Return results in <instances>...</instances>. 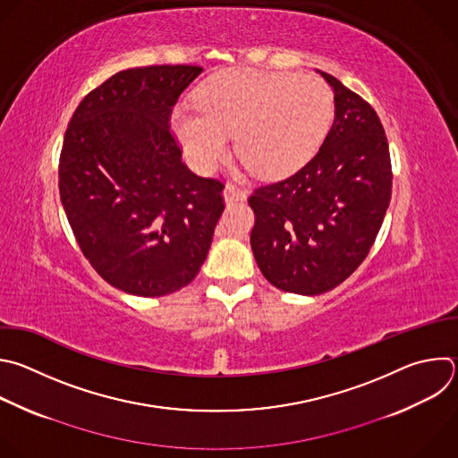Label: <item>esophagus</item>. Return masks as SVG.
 <instances>
[{
	"mask_svg": "<svg viewBox=\"0 0 458 458\" xmlns=\"http://www.w3.org/2000/svg\"><path fill=\"white\" fill-rule=\"evenodd\" d=\"M223 194H225L226 201H244L246 199V192L242 189H239L235 183H226Z\"/></svg>",
	"mask_w": 458,
	"mask_h": 458,
	"instance_id": "1",
	"label": "esophagus"
}]
</instances>
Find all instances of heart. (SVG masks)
<instances>
[{
    "mask_svg": "<svg viewBox=\"0 0 458 458\" xmlns=\"http://www.w3.org/2000/svg\"><path fill=\"white\" fill-rule=\"evenodd\" d=\"M196 109L173 114L189 162L214 171L235 136L239 158L259 176L276 178L306 164L333 120V95L317 77L287 72L228 70L208 79L194 97Z\"/></svg>",
    "mask_w": 458,
    "mask_h": 458,
    "instance_id": "1",
    "label": "heart"
}]
</instances>
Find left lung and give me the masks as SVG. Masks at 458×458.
<instances>
[{
  "label": "left lung",
  "instance_id": "obj_1",
  "mask_svg": "<svg viewBox=\"0 0 458 458\" xmlns=\"http://www.w3.org/2000/svg\"><path fill=\"white\" fill-rule=\"evenodd\" d=\"M335 122L317 155L293 176L248 198L250 244L278 289L320 294L349 278L369 255L392 196L388 140L374 107L336 77Z\"/></svg>",
  "mask_w": 458,
  "mask_h": 458
}]
</instances>
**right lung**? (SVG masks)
Masks as SVG:
<instances>
[{"label": "right lung", "instance_id": "obj_1", "mask_svg": "<svg viewBox=\"0 0 458 458\" xmlns=\"http://www.w3.org/2000/svg\"><path fill=\"white\" fill-rule=\"evenodd\" d=\"M192 64L131 68L77 106L59 158V194L77 244L113 287L164 296L191 284L225 210L223 182L182 162L171 131Z\"/></svg>", "mask_w": 458, "mask_h": 458}]
</instances>
